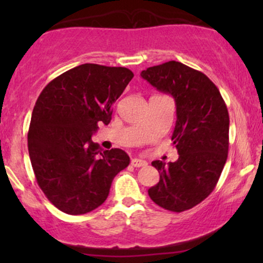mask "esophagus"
Masks as SVG:
<instances>
[{
  "instance_id": "34e87169",
  "label": "esophagus",
  "mask_w": 263,
  "mask_h": 263,
  "mask_svg": "<svg viewBox=\"0 0 263 263\" xmlns=\"http://www.w3.org/2000/svg\"><path fill=\"white\" fill-rule=\"evenodd\" d=\"M131 165H132V167H136V168L146 167L147 162L143 161V159H140V158H134V159H131Z\"/></svg>"
}]
</instances>
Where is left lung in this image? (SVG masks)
<instances>
[{"label": "left lung", "instance_id": "left-lung-1", "mask_svg": "<svg viewBox=\"0 0 263 263\" xmlns=\"http://www.w3.org/2000/svg\"><path fill=\"white\" fill-rule=\"evenodd\" d=\"M177 106L172 141L179 158L165 164L153 161L159 182L148 195L165 210L182 213L210 195L218 184L229 152V112L219 89L206 75L171 60L141 73Z\"/></svg>", "mask_w": 263, "mask_h": 263}]
</instances>
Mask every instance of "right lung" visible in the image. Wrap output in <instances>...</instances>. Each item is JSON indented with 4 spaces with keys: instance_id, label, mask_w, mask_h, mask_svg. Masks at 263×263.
<instances>
[{
    "instance_id": "obj_1",
    "label": "right lung",
    "mask_w": 263,
    "mask_h": 263,
    "mask_svg": "<svg viewBox=\"0 0 263 263\" xmlns=\"http://www.w3.org/2000/svg\"><path fill=\"white\" fill-rule=\"evenodd\" d=\"M134 73L122 66L81 64L42 90L32 112L28 152L39 188L70 215L106 200L117 173L129 164L125 151L102 152L91 141L99 122L108 125L112 105Z\"/></svg>"
}]
</instances>
